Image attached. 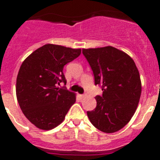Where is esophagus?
<instances>
[{"instance_id":"obj_1","label":"esophagus","mask_w":160,"mask_h":160,"mask_svg":"<svg viewBox=\"0 0 160 160\" xmlns=\"http://www.w3.org/2000/svg\"><path fill=\"white\" fill-rule=\"evenodd\" d=\"M80 97H81V98H83L85 97V94H80Z\"/></svg>"}]
</instances>
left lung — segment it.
<instances>
[{"label":"left lung","instance_id":"left-lung-1","mask_svg":"<svg viewBox=\"0 0 160 160\" xmlns=\"http://www.w3.org/2000/svg\"><path fill=\"white\" fill-rule=\"evenodd\" d=\"M94 76V84L100 86L97 106L87 116L97 129L114 133L122 129L135 114L141 95L139 73L133 59L112 46L82 49Z\"/></svg>","mask_w":160,"mask_h":160}]
</instances>
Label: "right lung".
<instances>
[{
  "label": "right lung",
  "mask_w": 160,
  "mask_h": 160,
  "mask_svg": "<svg viewBox=\"0 0 160 160\" xmlns=\"http://www.w3.org/2000/svg\"><path fill=\"white\" fill-rule=\"evenodd\" d=\"M80 53L81 49L47 44L32 52L20 67L18 102L25 116L39 129L56 128L75 102V94L58 85L66 84L65 65Z\"/></svg>",
  "instance_id": "obj_1"
}]
</instances>
